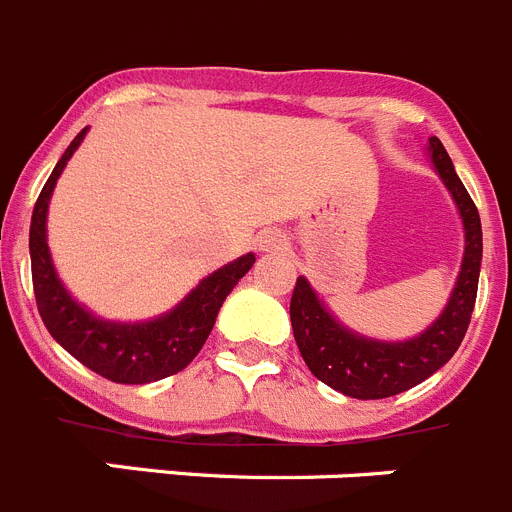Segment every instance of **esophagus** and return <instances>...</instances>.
<instances>
[{"label": "esophagus", "mask_w": 512, "mask_h": 512, "mask_svg": "<svg viewBox=\"0 0 512 512\" xmlns=\"http://www.w3.org/2000/svg\"><path fill=\"white\" fill-rule=\"evenodd\" d=\"M257 242H260L262 252H270V250H278V247L283 245V237H280V234H275V232H267V234H262Z\"/></svg>", "instance_id": "obj_1"}]
</instances>
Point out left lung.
Returning <instances> with one entry per match:
<instances>
[{"label": "left lung", "instance_id": "1", "mask_svg": "<svg viewBox=\"0 0 512 512\" xmlns=\"http://www.w3.org/2000/svg\"><path fill=\"white\" fill-rule=\"evenodd\" d=\"M428 160L457 204L464 229L462 265L444 311L421 334L385 342L344 326L303 275L290 298V324L308 370L349 398L380 400L411 390L454 357L472 319L482 265L480 214L439 137L428 140Z\"/></svg>", "mask_w": 512, "mask_h": 512}]
</instances>
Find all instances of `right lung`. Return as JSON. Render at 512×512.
<instances>
[{
  "label": "right lung",
  "instance_id": "right-lung-1",
  "mask_svg": "<svg viewBox=\"0 0 512 512\" xmlns=\"http://www.w3.org/2000/svg\"><path fill=\"white\" fill-rule=\"evenodd\" d=\"M86 132L89 127L78 132L76 140L66 147V153L53 168L48 183L40 191L38 204L32 209L30 262L35 301H38L40 319L48 326L50 336L81 365L112 382L145 385V382L176 375L183 367L191 365V359L201 352L209 339L222 303L255 265V255L247 252L206 275L196 288L188 290L183 301L155 319H101L84 303H78L58 278V270L53 265L48 247V204L55 183L78 145L84 142Z\"/></svg>",
  "mask_w": 512,
  "mask_h": 512
}]
</instances>
